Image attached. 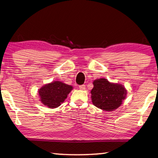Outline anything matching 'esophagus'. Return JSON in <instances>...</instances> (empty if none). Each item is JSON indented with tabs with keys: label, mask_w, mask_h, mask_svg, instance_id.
Segmentation results:
<instances>
[{
	"label": "esophagus",
	"mask_w": 158,
	"mask_h": 158,
	"mask_svg": "<svg viewBox=\"0 0 158 158\" xmlns=\"http://www.w3.org/2000/svg\"><path fill=\"white\" fill-rule=\"evenodd\" d=\"M79 89H80V90H85V85H79Z\"/></svg>",
	"instance_id": "1"
}]
</instances>
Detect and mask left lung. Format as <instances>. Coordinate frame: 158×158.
<instances>
[{
  "label": "left lung",
  "instance_id": "obj_1",
  "mask_svg": "<svg viewBox=\"0 0 158 158\" xmlns=\"http://www.w3.org/2000/svg\"><path fill=\"white\" fill-rule=\"evenodd\" d=\"M91 100L93 105L104 111H111L118 108L127 94L121 84L109 82L106 79H98L93 81Z\"/></svg>",
  "mask_w": 158,
  "mask_h": 158
}]
</instances>
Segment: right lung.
Instances as JSON below:
<instances>
[{"label":"right lung","mask_w":158,"mask_h":158,"mask_svg":"<svg viewBox=\"0 0 158 158\" xmlns=\"http://www.w3.org/2000/svg\"><path fill=\"white\" fill-rule=\"evenodd\" d=\"M73 86L59 81L45 84L38 90L40 101L45 106L53 109L59 106L65 101Z\"/></svg>","instance_id":"right-lung-1"}]
</instances>
